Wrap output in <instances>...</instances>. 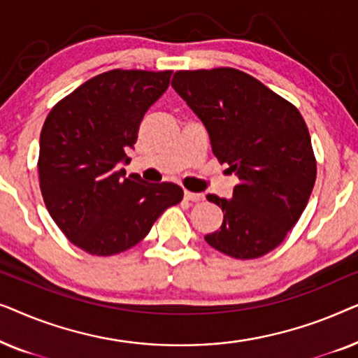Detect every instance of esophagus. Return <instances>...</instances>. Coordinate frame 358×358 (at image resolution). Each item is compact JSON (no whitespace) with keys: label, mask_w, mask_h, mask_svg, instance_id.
<instances>
[{"label":"esophagus","mask_w":358,"mask_h":358,"mask_svg":"<svg viewBox=\"0 0 358 358\" xmlns=\"http://www.w3.org/2000/svg\"><path fill=\"white\" fill-rule=\"evenodd\" d=\"M184 197L190 200V202H200V200H203V194H195V192H189V190H185Z\"/></svg>","instance_id":"1"}]
</instances>
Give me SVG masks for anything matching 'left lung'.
I'll use <instances>...</instances> for the list:
<instances>
[{
  "mask_svg": "<svg viewBox=\"0 0 358 358\" xmlns=\"http://www.w3.org/2000/svg\"><path fill=\"white\" fill-rule=\"evenodd\" d=\"M171 85L202 120L213 155L239 179L231 199L207 195L222 208L223 223L205 241L234 259L271 252L315 187L316 159L301 114L234 68L176 71Z\"/></svg>",
  "mask_w": 358,
  "mask_h": 358,
  "instance_id": "1",
  "label": "left lung"
}]
</instances>
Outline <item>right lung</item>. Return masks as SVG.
Returning <instances> with one entry per match:
<instances>
[{
    "label": "right lung",
    "mask_w": 358,
    "mask_h": 358,
    "mask_svg": "<svg viewBox=\"0 0 358 358\" xmlns=\"http://www.w3.org/2000/svg\"><path fill=\"white\" fill-rule=\"evenodd\" d=\"M173 71L112 70L76 87L47 115L38 179L45 207L65 236L92 256L135 246L184 190L127 176L145 112L168 90Z\"/></svg>",
    "instance_id": "add662e5"
}]
</instances>
